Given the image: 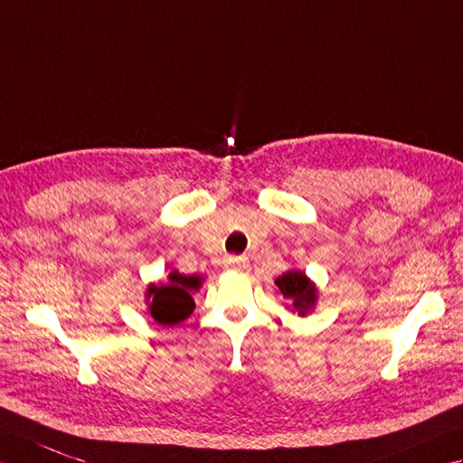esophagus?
Masks as SVG:
<instances>
[{
    "label": "esophagus",
    "mask_w": 463,
    "mask_h": 463,
    "mask_svg": "<svg viewBox=\"0 0 463 463\" xmlns=\"http://www.w3.org/2000/svg\"><path fill=\"white\" fill-rule=\"evenodd\" d=\"M225 267H228L230 271H250V261L248 258H243V255H240V258H228L225 260Z\"/></svg>",
    "instance_id": "obj_1"
}]
</instances>
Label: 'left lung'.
<instances>
[{
	"label": "left lung",
	"instance_id": "8db88e82",
	"mask_svg": "<svg viewBox=\"0 0 463 463\" xmlns=\"http://www.w3.org/2000/svg\"><path fill=\"white\" fill-rule=\"evenodd\" d=\"M283 299L291 303V309L297 315H309L317 303V287L303 271H287L275 279Z\"/></svg>",
	"mask_w": 463,
	"mask_h": 463
}]
</instances>
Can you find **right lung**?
<instances>
[{
    "mask_svg": "<svg viewBox=\"0 0 463 463\" xmlns=\"http://www.w3.org/2000/svg\"><path fill=\"white\" fill-rule=\"evenodd\" d=\"M200 279L198 277H186L178 271H172L168 275L166 283L160 285H148L146 289V301L150 317L160 325H178L184 318H188L194 311V303L190 291L198 289Z\"/></svg>",
    "mask_w": 463,
    "mask_h": 463,
    "instance_id": "obj_1",
    "label": "right lung"
}]
</instances>
